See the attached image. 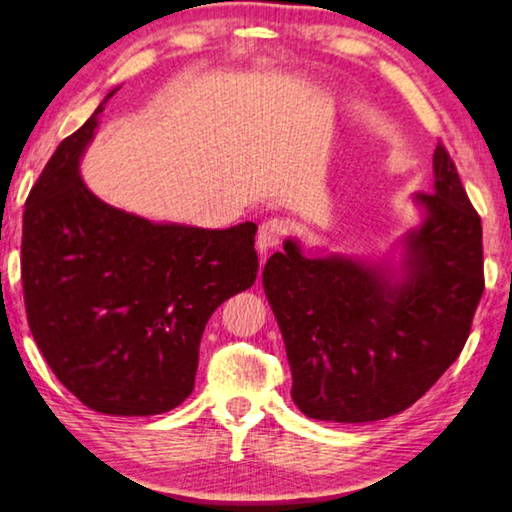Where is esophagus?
Instances as JSON below:
<instances>
[{
	"label": "esophagus",
	"instance_id": "esophagus-1",
	"mask_svg": "<svg viewBox=\"0 0 512 512\" xmlns=\"http://www.w3.org/2000/svg\"><path fill=\"white\" fill-rule=\"evenodd\" d=\"M288 233H290V224L286 220H279V217H274V220L263 222L261 229H258V236H256L258 251L265 254L267 249L279 245V242L286 238Z\"/></svg>",
	"mask_w": 512,
	"mask_h": 512
}]
</instances>
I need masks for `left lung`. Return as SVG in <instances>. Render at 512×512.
I'll return each instance as SVG.
<instances>
[{"instance_id": "obj_1", "label": "left lung", "mask_w": 512, "mask_h": 512, "mask_svg": "<svg viewBox=\"0 0 512 512\" xmlns=\"http://www.w3.org/2000/svg\"><path fill=\"white\" fill-rule=\"evenodd\" d=\"M399 265L306 258L297 240L265 263L263 288L286 342L292 401L322 422H376L413 406L463 351L483 295L481 217L447 149Z\"/></svg>"}]
</instances>
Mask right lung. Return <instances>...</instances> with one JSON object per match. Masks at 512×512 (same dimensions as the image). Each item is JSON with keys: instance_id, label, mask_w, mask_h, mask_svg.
<instances>
[{"instance_id": "right-lung-1", "label": "right lung", "mask_w": 512, "mask_h": 512, "mask_svg": "<svg viewBox=\"0 0 512 512\" xmlns=\"http://www.w3.org/2000/svg\"><path fill=\"white\" fill-rule=\"evenodd\" d=\"M115 90L56 147L29 192L22 288L56 379L97 413L147 417L195 388L208 317L256 281L258 226L158 224L92 195L79 163Z\"/></svg>"}]
</instances>
